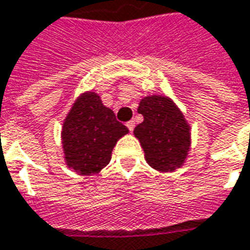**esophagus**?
<instances>
[{"label":"esophagus","instance_id":"esophagus-1","mask_svg":"<svg viewBox=\"0 0 250 250\" xmlns=\"http://www.w3.org/2000/svg\"><path fill=\"white\" fill-rule=\"evenodd\" d=\"M127 128H128V130H130V131H132V130H134V127H135V122H134V120H130V122H127Z\"/></svg>","mask_w":250,"mask_h":250}]
</instances>
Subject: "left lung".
<instances>
[{
    "instance_id": "1",
    "label": "left lung",
    "mask_w": 250,
    "mask_h": 250,
    "mask_svg": "<svg viewBox=\"0 0 250 250\" xmlns=\"http://www.w3.org/2000/svg\"><path fill=\"white\" fill-rule=\"evenodd\" d=\"M138 113L144 122L134 128L147 164L160 172L182 167L190 150V125L181 109L166 96L141 100Z\"/></svg>"
}]
</instances>
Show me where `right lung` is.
Wrapping results in <instances>:
<instances>
[{
	"label": "right lung",
	"instance_id": "1",
	"mask_svg": "<svg viewBox=\"0 0 250 250\" xmlns=\"http://www.w3.org/2000/svg\"><path fill=\"white\" fill-rule=\"evenodd\" d=\"M127 132L128 128L116 120L97 93H83L62 123L61 141L67 166L81 175L98 174L109 164L113 147Z\"/></svg>",
	"mask_w": 250,
	"mask_h": 250
}]
</instances>
